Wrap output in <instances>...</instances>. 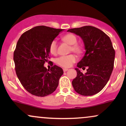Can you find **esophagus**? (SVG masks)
Returning <instances> with one entry per match:
<instances>
[{
  "label": "esophagus",
  "mask_w": 126,
  "mask_h": 126,
  "mask_svg": "<svg viewBox=\"0 0 126 126\" xmlns=\"http://www.w3.org/2000/svg\"><path fill=\"white\" fill-rule=\"evenodd\" d=\"M63 71H64V72H66V71H67V70H69V69H67V68H63Z\"/></svg>",
  "instance_id": "obj_1"
}]
</instances>
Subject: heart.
Masks as SVG:
<instances>
[{
    "label": "heart",
    "instance_id": "1",
    "mask_svg": "<svg viewBox=\"0 0 126 126\" xmlns=\"http://www.w3.org/2000/svg\"><path fill=\"white\" fill-rule=\"evenodd\" d=\"M62 40L69 45H71L70 50L75 53L80 54L82 53V47L77 44L78 39L75 35L67 34L62 37ZM49 51L52 54H56L57 51V43L56 40H53L49 46ZM77 61V58L74 54H69L67 56H60L56 60V63L59 66L63 67H70L73 63Z\"/></svg>",
    "mask_w": 126,
    "mask_h": 126
}]
</instances>
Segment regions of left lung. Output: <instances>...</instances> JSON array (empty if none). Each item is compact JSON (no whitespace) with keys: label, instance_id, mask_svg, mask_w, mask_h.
I'll return each mask as SVG.
<instances>
[{"label":"left lung","instance_id":"left-lung-1","mask_svg":"<svg viewBox=\"0 0 126 126\" xmlns=\"http://www.w3.org/2000/svg\"><path fill=\"white\" fill-rule=\"evenodd\" d=\"M68 32L80 36L86 51L83 58L78 63L77 76L72 83L75 91L84 96L98 93L106 85L114 67L115 50L110 37L101 30L92 26L72 28ZM85 74L79 68L85 69Z\"/></svg>","mask_w":126,"mask_h":126}]
</instances>
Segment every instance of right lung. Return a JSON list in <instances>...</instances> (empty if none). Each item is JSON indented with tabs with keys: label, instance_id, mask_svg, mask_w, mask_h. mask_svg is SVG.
Here are the masks:
<instances>
[{
	"label": "right lung",
	"instance_id": "obj_1",
	"mask_svg": "<svg viewBox=\"0 0 126 126\" xmlns=\"http://www.w3.org/2000/svg\"><path fill=\"white\" fill-rule=\"evenodd\" d=\"M63 30L37 26L23 33L17 42L14 53L16 73L22 85L31 94L47 96L58 86L63 69L52 65L50 70L44 64L50 59V43Z\"/></svg>",
	"mask_w": 126,
	"mask_h": 126
}]
</instances>
